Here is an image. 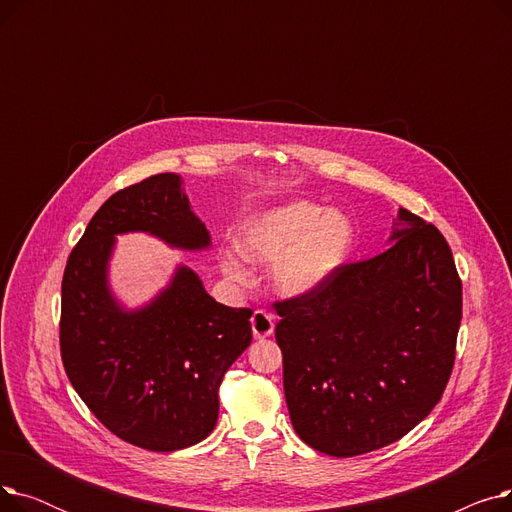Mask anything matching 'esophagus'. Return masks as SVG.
I'll list each match as a JSON object with an SVG mask.
<instances>
[{
    "instance_id": "1",
    "label": "esophagus",
    "mask_w": 512,
    "mask_h": 512,
    "mask_svg": "<svg viewBox=\"0 0 512 512\" xmlns=\"http://www.w3.org/2000/svg\"><path fill=\"white\" fill-rule=\"evenodd\" d=\"M251 330L255 340H265L274 334V315L257 309L251 317Z\"/></svg>"
}]
</instances>
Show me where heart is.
I'll return each instance as SVG.
<instances>
[{
    "instance_id": "heart-1",
    "label": "heart",
    "mask_w": 512,
    "mask_h": 512,
    "mask_svg": "<svg viewBox=\"0 0 512 512\" xmlns=\"http://www.w3.org/2000/svg\"><path fill=\"white\" fill-rule=\"evenodd\" d=\"M357 245V228L338 209L315 201H288L242 222L236 249L218 255L222 274L247 282V259L272 263L270 284L282 299H307L336 278Z\"/></svg>"
}]
</instances>
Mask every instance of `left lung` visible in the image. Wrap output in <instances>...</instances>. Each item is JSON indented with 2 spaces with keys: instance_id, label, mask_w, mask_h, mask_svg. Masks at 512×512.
Segmentation results:
<instances>
[{
  "instance_id": "8db88e82",
  "label": "left lung",
  "mask_w": 512,
  "mask_h": 512,
  "mask_svg": "<svg viewBox=\"0 0 512 512\" xmlns=\"http://www.w3.org/2000/svg\"><path fill=\"white\" fill-rule=\"evenodd\" d=\"M461 309L446 238L400 207L386 251L276 303L294 432L340 459L407 436L442 398Z\"/></svg>"
}]
</instances>
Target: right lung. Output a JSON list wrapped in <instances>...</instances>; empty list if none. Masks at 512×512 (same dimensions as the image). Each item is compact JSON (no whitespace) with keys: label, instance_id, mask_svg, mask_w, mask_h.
<instances>
[{"label":"right lung","instance_id":"add662e5","mask_svg":"<svg viewBox=\"0 0 512 512\" xmlns=\"http://www.w3.org/2000/svg\"><path fill=\"white\" fill-rule=\"evenodd\" d=\"M143 232L170 249L209 251L211 234L184 180L166 172L107 199L72 249L62 280V361L78 396L124 442L172 452L205 440L220 411L218 388L251 344V309L209 297L178 263L170 282L128 309L112 290L116 236Z\"/></svg>","mask_w":512,"mask_h":512}]
</instances>
